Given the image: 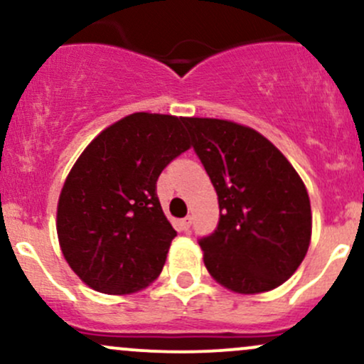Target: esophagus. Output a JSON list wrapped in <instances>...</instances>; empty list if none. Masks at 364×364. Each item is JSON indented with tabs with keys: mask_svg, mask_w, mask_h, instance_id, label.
Here are the masks:
<instances>
[{
	"mask_svg": "<svg viewBox=\"0 0 364 364\" xmlns=\"http://www.w3.org/2000/svg\"><path fill=\"white\" fill-rule=\"evenodd\" d=\"M179 228H181V231H188V229L191 228V217L188 215L185 219L179 220Z\"/></svg>",
	"mask_w": 364,
	"mask_h": 364,
	"instance_id": "obj_1",
	"label": "esophagus"
}]
</instances>
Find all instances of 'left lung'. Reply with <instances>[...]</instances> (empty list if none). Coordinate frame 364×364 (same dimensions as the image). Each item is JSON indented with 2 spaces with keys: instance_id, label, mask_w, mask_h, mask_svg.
<instances>
[{
  "instance_id": "left-lung-1",
  "label": "left lung",
  "mask_w": 364,
  "mask_h": 364,
  "mask_svg": "<svg viewBox=\"0 0 364 364\" xmlns=\"http://www.w3.org/2000/svg\"><path fill=\"white\" fill-rule=\"evenodd\" d=\"M219 200V224L200 240L208 274L237 294L282 286L311 241L303 179L257 129L215 118H185Z\"/></svg>"
}]
</instances>
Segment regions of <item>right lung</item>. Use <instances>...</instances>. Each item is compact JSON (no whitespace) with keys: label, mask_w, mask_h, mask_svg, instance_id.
Here are the masks:
<instances>
[{"label":"right lung","mask_w":364,"mask_h":364,"mask_svg":"<svg viewBox=\"0 0 364 364\" xmlns=\"http://www.w3.org/2000/svg\"><path fill=\"white\" fill-rule=\"evenodd\" d=\"M185 118L133 112L104 128L77 159L58 200L56 231L66 263L83 284L124 296L150 286L176 231L156 183L191 147Z\"/></svg>","instance_id":"add662e5"}]
</instances>
